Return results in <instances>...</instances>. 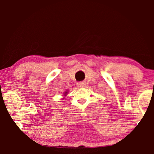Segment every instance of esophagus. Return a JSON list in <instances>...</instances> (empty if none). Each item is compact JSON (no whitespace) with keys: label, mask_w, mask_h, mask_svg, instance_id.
Returning a JSON list of instances; mask_svg holds the SVG:
<instances>
[{"label":"esophagus","mask_w":154,"mask_h":154,"mask_svg":"<svg viewBox=\"0 0 154 154\" xmlns=\"http://www.w3.org/2000/svg\"><path fill=\"white\" fill-rule=\"evenodd\" d=\"M77 85L79 88H84L85 87V83L83 82H80V83H78Z\"/></svg>","instance_id":"34e87169"}]
</instances>
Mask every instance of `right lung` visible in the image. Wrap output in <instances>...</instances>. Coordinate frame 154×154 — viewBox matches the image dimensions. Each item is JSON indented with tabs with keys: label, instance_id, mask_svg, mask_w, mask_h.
<instances>
[{
	"label": "right lung",
	"instance_id": "add662e5",
	"mask_svg": "<svg viewBox=\"0 0 154 154\" xmlns=\"http://www.w3.org/2000/svg\"><path fill=\"white\" fill-rule=\"evenodd\" d=\"M68 92H69V91H65V92L63 93V98H62V100H63V99L65 98V96H66L68 94Z\"/></svg>",
	"mask_w": 154,
	"mask_h": 154
}]
</instances>
